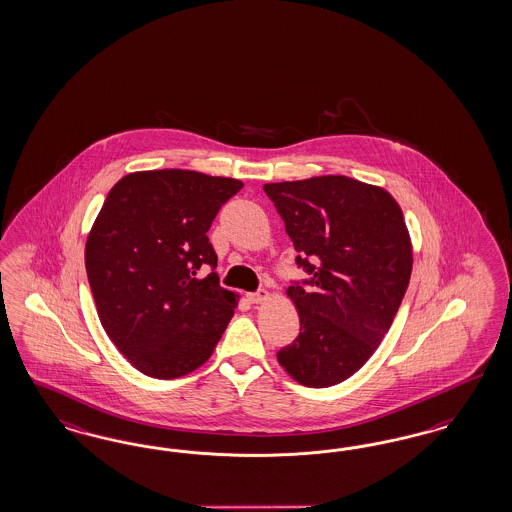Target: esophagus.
<instances>
[{
    "instance_id": "34e87169",
    "label": "esophagus",
    "mask_w": 512,
    "mask_h": 512,
    "mask_svg": "<svg viewBox=\"0 0 512 512\" xmlns=\"http://www.w3.org/2000/svg\"><path fill=\"white\" fill-rule=\"evenodd\" d=\"M268 297H270V293H268L266 289H261V291H257V293H249L247 300H249L251 304H261V302H265Z\"/></svg>"
}]
</instances>
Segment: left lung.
Listing matches in <instances>:
<instances>
[{"label":"left lung","mask_w":512,"mask_h":512,"mask_svg":"<svg viewBox=\"0 0 512 512\" xmlns=\"http://www.w3.org/2000/svg\"><path fill=\"white\" fill-rule=\"evenodd\" d=\"M312 274L310 291L291 285L300 319L278 363L308 388H329L359 371L389 331L412 272V242L391 194L353 177L266 183Z\"/></svg>","instance_id":"1"}]
</instances>
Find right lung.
<instances>
[{"instance_id": "right-lung-1", "label": "right lung", "mask_w": 512, "mask_h": 512, "mask_svg": "<svg viewBox=\"0 0 512 512\" xmlns=\"http://www.w3.org/2000/svg\"><path fill=\"white\" fill-rule=\"evenodd\" d=\"M244 187L193 170H145L107 194L85 246L98 318L132 367L172 380L204 365L225 333L238 295L217 274L208 240L221 206Z\"/></svg>"}]
</instances>
